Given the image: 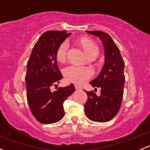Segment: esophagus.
<instances>
[{
  "instance_id": "1",
  "label": "esophagus",
  "mask_w": 150,
  "mask_h": 150,
  "mask_svg": "<svg viewBox=\"0 0 150 150\" xmlns=\"http://www.w3.org/2000/svg\"><path fill=\"white\" fill-rule=\"evenodd\" d=\"M75 87L76 90H81L82 89V87L81 86H78V85H75Z\"/></svg>"
}]
</instances>
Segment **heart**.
Listing matches in <instances>:
<instances>
[{"label": "heart", "instance_id": "1", "mask_svg": "<svg viewBox=\"0 0 150 150\" xmlns=\"http://www.w3.org/2000/svg\"><path fill=\"white\" fill-rule=\"evenodd\" d=\"M78 43L89 57H96L97 56L99 48L93 40L83 37L78 40ZM68 43L65 41L62 43L58 47L56 52V58L59 62H64L65 61ZM63 73L67 81L77 84H82L90 79L93 75V71L91 68L86 67L70 65L64 68Z\"/></svg>", "mask_w": 150, "mask_h": 150}]
</instances>
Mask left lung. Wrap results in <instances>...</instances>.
Instances as JSON below:
<instances>
[{
    "instance_id": "left-lung-1",
    "label": "left lung",
    "mask_w": 150,
    "mask_h": 150,
    "mask_svg": "<svg viewBox=\"0 0 150 150\" xmlns=\"http://www.w3.org/2000/svg\"><path fill=\"white\" fill-rule=\"evenodd\" d=\"M97 36L104 48L105 62L97 78L90 84L97 90L100 96L93 91H86L88 99L84 105L86 115L91 120L105 122L110 121L119 112L121 106L125 83L124 63L120 50L109 34L101 31H86Z\"/></svg>"
}]
</instances>
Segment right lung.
Segmentation results:
<instances>
[{
  "instance_id": "right-lung-1",
  "label": "right lung",
  "mask_w": 150,
  "mask_h": 150,
  "mask_svg": "<svg viewBox=\"0 0 150 150\" xmlns=\"http://www.w3.org/2000/svg\"><path fill=\"white\" fill-rule=\"evenodd\" d=\"M71 33L51 30L43 33L33 48L25 75L27 99L31 112L40 123L59 121L64 115L63 103L75 91L71 83L51 91L63 76L58 67L56 52Z\"/></svg>"
}]
</instances>
